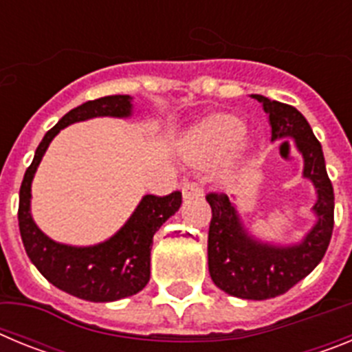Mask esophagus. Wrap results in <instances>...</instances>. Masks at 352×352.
I'll list each match as a JSON object with an SVG mask.
<instances>
[{
  "label": "esophagus",
  "instance_id": "obj_1",
  "mask_svg": "<svg viewBox=\"0 0 352 352\" xmlns=\"http://www.w3.org/2000/svg\"><path fill=\"white\" fill-rule=\"evenodd\" d=\"M182 192H183V197L185 199L201 197V195H203V188H201V186H199V183L194 182V179L183 183Z\"/></svg>",
  "mask_w": 352,
  "mask_h": 352
}]
</instances>
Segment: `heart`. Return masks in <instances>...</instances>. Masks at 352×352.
<instances>
[{
  "instance_id": "heart-1",
  "label": "heart",
  "mask_w": 352,
  "mask_h": 352,
  "mask_svg": "<svg viewBox=\"0 0 352 352\" xmlns=\"http://www.w3.org/2000/svg\"><path fill=\"white\" fill-rule=\"evenodd\" d=\"M245 126L238 118L213 116L197 126L186 141V155L199 164H210L227 153L243 138Z\"/></svg>"
}]
</instances>
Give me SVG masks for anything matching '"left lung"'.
Returning a JSON list of instances; mask_svg holds the SVG:
<instances>
[{
	"label": "left lung",
	"mask_w": 352,
	"mask_h": 352,
	"mask_svg": "<svg viewBox=\"0 0 352 352\" xmlns=\"http://www.w3.org/2000/svg\"><path fill=\"white\" fill-rule=\"evenodd\" d=\"M270 114L272 141L294 138L305 158V178L317 188V223L296 247H272L247 236L226 194L210 192L211 206L208 231V268L211 280L227 294L243 300H270L294 287L321 263L333 232L335 195L324 166L321 142L309 121L292 105L254 95Z\"/></svg>",
	"instance_id": "8db88e82"
}]
</instances>
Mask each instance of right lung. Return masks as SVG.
Segmentation results:
<instances>
[{"mask_svg": "<svg viewBox=\"0 0 352 352\" xmlns=\"http://www.w3.org/2000/svg\"><path fill=\"white\" fill-rule=\"evenodd\" d=\"M130 107L129 95H111L72 109L43 135L19 192V231L28 257L52 285L80 300L116 301L146 287L153 234L182 206V192L146 195L118 234L96 247L77 248L54 243L35 226L30 213L31 179L49 142L61 129L95 116H129Z\"/></svg>", "mask_w": 352, "mask_h": 352, "instance_id": "right-lung-1", "label": "right lung"}]
</instances>
